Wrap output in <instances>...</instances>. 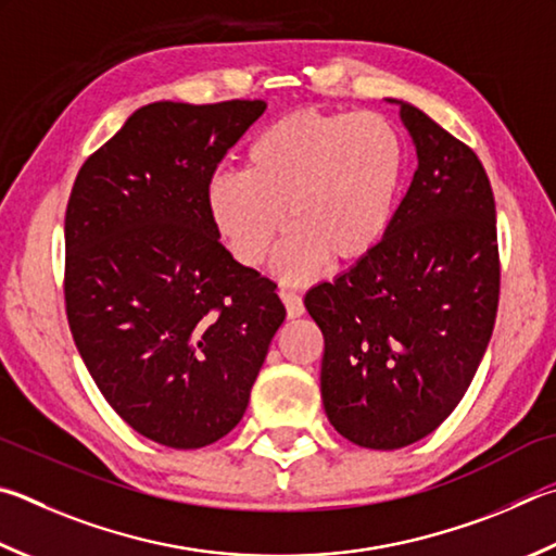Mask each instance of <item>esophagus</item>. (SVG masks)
Here are the masks:
<instances>
[{
    "mask_svg": "<svg viewBox=\"0 0 556 556\" xmlns=\"http://www.w3.org/2000/svg\"><path fill=\"white\" fill-rule=\"evenodd\" d=\"M279 296L285 301V308H287V316L289 318H299L304 316V299H301L296 291H289V289H279Z\"/></svg>",
    "mask_w": 556,
    "mask_h": 556,
    "instance_id": "34e87169",
    "label": "esophagus"
}]
</instances>
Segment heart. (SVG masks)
I'll list each match as a JSON object with an SVG mask.
<instances>
[{
	"label": "heart",
	"instance_id": "1",
	"mask_svg": "<svg viewBox=\"0 0 556 556\" xmlns=\"http://www.w3.org/2000/svg\"><path fill=\"white\" fill-rule=\"evenodd\" d=\"M406 173L396 126L371 111L301 109L248 146L245 173L211 179L206 204L238 265L260 267L281 228L275 269L301 281L369 257L387 236Z\"/></svg>",
	"mask_w": 556,
	"mask_h": 556
}]
</instances>
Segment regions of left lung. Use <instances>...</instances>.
<instances>
[{"label":"left lung","instance_id":"1","mask_svg":"<svg viewBox=\"0 0 556 556\" xmlns=\"http://www.w3.org/2000/svg\"><path fill=\"white\" fill-rule=\"evenodd\" d=\"M401 104L418 169L369 257L304 304L323 332L320 396L342 438L399 450L457 408L501 294L496 201L481 160Z\"/></svg>","mask_w":556,"mask_h":556}]
</instances>
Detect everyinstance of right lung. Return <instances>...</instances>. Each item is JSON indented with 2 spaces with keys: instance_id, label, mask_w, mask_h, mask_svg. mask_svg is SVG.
Wrapping results in <instances>:
<instances>
[{
  "instance_id": "obj_1",
  "label": "right lung",
  "mask_w": 556,
  "mask_h": 556,
  "mask_svg": "<svg viewBox=\"0 0 556 556\" xmlns=\"http://www.w3.org/2000/svg\"><path fill=\"white\" fill-rule=\"evenodd\" d=\"M260 99L140 106L79 167L65 211V311L109 406L197 450L233 430L287 311L211 220L216 167Z\"/></svg>"
}]
</instances>
